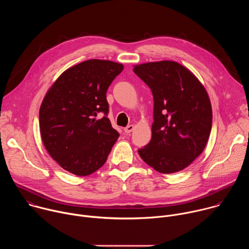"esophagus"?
<instances>
[{
	"instance_id": "esophagus-1",
	"label": "esophagus",
	"mask_w": 249,
	"mask_h": 249,
	"mask_svg": "<svg viewBox=\"0 0 249 249\" xmlns=\"http://www.w3.org/2000/svg\"><path fill=\"white\" fill-rule=\"evenodd\" d=\"M134 125H129V126H127V127H125L124 128V132L125 133H127V134H129V133H131L133 130H134Z\"/></svg>"
}]
</instances>
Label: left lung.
Masks as SVG:
<instances>
[{
    "label": "left lung",
    "mask_w": 249,
    "mask_h": 249,
    "mask_svg": "<svg viewBox=\"0 0 249 249\" xmlns=\"http://www.w3.org/2000/svg\"><path fill=\"white\" fill-rule=\"evenodd\" d=\"M134 73L152 89V140L139 155L160 173L186 168L204 151L212 129V105L198 78L175 61L134 66Z\"/></svg>",
    "instance_id": "1"
}]
</instances>
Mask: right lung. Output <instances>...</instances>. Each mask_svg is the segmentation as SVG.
<instances>
[{
	"label": "right lung",
	"mask_w": 249,
	"mask_h": 249,
	"mask_svg": "<svg viewBox=\"0 0 249 249\" xmlns=\"http://www.w3.org/2000/svg\"><path fill=\"white\" fill-rule=\"evenodd\" d=\"M124 66L91 59L67 69L46 92L39 109L43 145L65 170L87 176L107 160L119 134L112 128L106 91ZM105 115L97 119L98 113Z\"/></svg>",
	"instance_id": "right-lung-1"
}]
</instances>
